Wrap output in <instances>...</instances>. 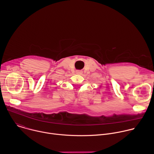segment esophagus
<instances>
[{
  "label": "esophagus",
  "mask_w": 154,
  "mask_h": 154,
  "mask_svg": "<svg viewBox=\"0 0 154 154\" xmlns=\"http://www.w3.org/2000/svg\"><path fill=\"white\" fill-rule=\"evenodd\" d=\"M76 74H82V71H76Z\"/></svg>",
  "instance_id": "34e87169"
}]
</instances>
